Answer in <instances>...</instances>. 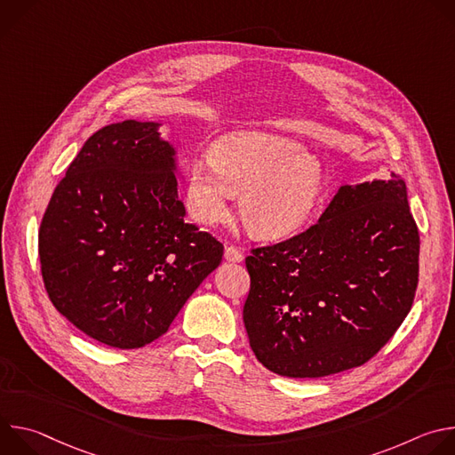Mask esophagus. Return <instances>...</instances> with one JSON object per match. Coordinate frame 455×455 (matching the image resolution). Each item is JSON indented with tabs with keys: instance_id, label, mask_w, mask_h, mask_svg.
<instances>
[{
	"instance_id": "esophagus-1",
	"label": "esophagus",
	"mask_w": 455,
	"mask_h": 455,
	"mask_svg": "<svg viewBox=\"0 0 455 455\" xmlns=\"http://www.w3.org/2000/svg\"><path fill=\"white\" fill-rule=\"evenodd\" d=\"M225 259H227V261H230V263H241L243 261V253L234 244H227L225 246Z\"/></svg>"
}]
</instances>
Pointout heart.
Instances as JSON below:
<instances>
[{"label":"heart","mask_w":455,"mask_h":455,"mask_svg":"<svg viewBox=\"0 0 455 455\" xmlns=\"http://www.w3.org/2000/svg\"><path fill=\"white\" fill-rule=\"evenodd\" d=\"M323 188L320 164L299 144L267 133H232L212 149V162L190 165L187 204L202 225L228 214V200L241 196L239 216L259 239H281L313 214Z\"/></svg>","instance_id":"obj_1"}]
</instances>
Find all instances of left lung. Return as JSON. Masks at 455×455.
Segmentation results:
<instances>
[{
  "mask_svg": "<svg viewBox=\"0 0 455 455\" xmlns=\"http://www.w3.org/2000/svg\"><path fill=\"white\" fill-rule=\"evenodd\" d=\"M243 320L257 360L288 378L360 367L409 315L419 232L405 181L344 185L304 232L246 257Z\"/></svg>",
  "mask_w": 455,
  "mask_h": 455,
  "instance_id": "8db88e82",
  "label": "left lung"
}]
</instances>
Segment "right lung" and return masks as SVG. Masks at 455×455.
<instances>
[{"label":"right lung","instance_id":"add662e5","mask_svg":"<svg viewBox=\"0 0 455 455\" xmlns=\"http://www.w3.org/2000/svg\"><path fill=\"white\" fill-rule=\"evenodd\" d=\"M221 257L214 235L185 221L174 149L155 122L124 120L93 133L39 227L52 304L84 335L118 349L162 337Z\"/></svg>","mask_w":455,"mask_h":455}]
</instances>
